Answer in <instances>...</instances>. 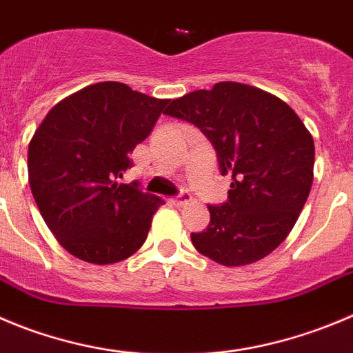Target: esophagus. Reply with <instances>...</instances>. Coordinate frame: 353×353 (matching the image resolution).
Wrapping results in <instances>:
<instances>
[{
    "mask_svg": "<svg viewBox=\"0 0 353 353\" xmlns=\"http://www.w3.org/2000/svg\"><path fill=\"white\" fill-rule=\"evenodd\" d=\"M189 201H190V194L185 192V190H182V192H180L179 196H176L173 199V204H174V206L180 208V206H185V204L189 203Z\"/></svg>",
    "mask_w": 353,
    "mask_h": 353,
    "instance_id": "obj_1",
    "label": "esophagus"
}]
</instances>
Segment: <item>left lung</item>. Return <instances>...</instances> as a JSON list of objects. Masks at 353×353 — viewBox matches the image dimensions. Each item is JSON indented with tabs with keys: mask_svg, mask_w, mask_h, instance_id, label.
<instances>
[{
	"mask_svg": "<svg viewBox=\"0 0 353 353\" xmlns=\"http://www.w3.org/2000/svg\"><path fill=\"white\" fill-rule=\"evenodd\" d=\"M164 114L197 126L232 180L227 203L208 206L206 230L190 234L194 248L225 267L270 254L296 223L314 180V139L296 112L263 90L223 81L171 100Z\"/></svg>",
	"mask_w": 353,
	"mask_h": 353,
	"instance_id": "obj_1",
	"label": "left lung"
}]
</instances>
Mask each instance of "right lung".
<instances>
[{"mask_svg": "<svg viewBox=\"0 0 353 353\" xmlns=\"http://www.w3.org/2000/svg\"><path fill=\"white\" fill-rule=\"evenodd\" d=\"M168 102L124 83H97L60 100L36 130L28 154L32 196L57 241L79 260L117 263L145 243L164 201L117 179Z\"/></svg>", "mask_w": 353, "mask_h": 353, "instance_id": "obj_1", "label": "right lung"}]
</instances>
